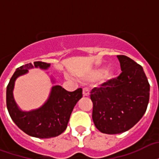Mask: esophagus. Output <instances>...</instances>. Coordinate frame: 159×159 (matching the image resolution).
<instances>
[{"label": "esophagus", "mask_w": 159, "mask_h": 159, "mask_svg": "<svg viewBox=\"0 0 159 159\" xmlns=\"http://www.w3.org/2000/svg\"><path fill=\"white\" fill-rule=\"evenodd\" d=\"M82 94H83L84 97H88V96L90 95L89 90H88V88H83V90H82Z\"/></svg>", "instance_id": "esophagus-1"}]
</instances>
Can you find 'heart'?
<instances>
[{"instance_id":"b5f03b06","label":"heart","mask_w":159,"mask_h":159,"mask_svg":"<svg viewBox=\"0 0 159 159\" xmlns=\"http://www.w3.org/2000/svg\"><path fill=\"white\" fill-rule=\"evenodd\" d=\"M105 71V68L104 67H101V68H98L94 70V71L91 73V75L89 77H88V79L89 80H95L98 79L99 77H101L102 75L103 74V72ZM115 75V71L114 70L112 69H110V70H107V71L105 72V74L103 76V82H108L110 80H112L113 77H114Z\"/></svg>"}]
</instances>
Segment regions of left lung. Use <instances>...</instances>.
Returning <instances> with one entry per match:
<instances>
[{"label": "left lung", "mask_w": 159, "mask_h": 159, "mask_svg": "<svg viewBox=\"0 0 159 159\" xmlns=\"http://www.w3.org/2000/svg\"><path fill=\"white\" fill-rule=\"evenodd\" d=\"M122 73L91 91L93 120L101 133L117 134L129 130L141 119L149 101L150 86L139 64L127 56H117Z\"/></svg>", "instance_id": "1"}]
</instances>
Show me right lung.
<instances>
[{"mask_svg":"<svg viewBox=\"0 0 159 159\" xmlns=\"http://www.w3.org/2000/svg\"><path fill=\"white\" fill-rule=\"evenodd\" d=\"M50 63L35 61L18 67L7 88V107L16 125L29 136L38 139H49L60 135L66 130L69 118L77 102L82 98V89L67 92L59 85L53 86L49 97L39 108L23 111L18 107L13 96L16 80L28 73V70L40 68L47 70ZM52 83L55 82L52 77Z\"/></svg>","mask_w":159,"mask_h":159,"instance_id":"obj_1","label":"right lung"}]
</instances>
